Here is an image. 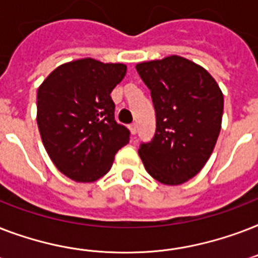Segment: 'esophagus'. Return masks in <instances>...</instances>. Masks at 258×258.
I'll return each mask as SVG.
<instances>
[{
  "instance_id": "34e87169",
  "label": "esophagus",
  "mask_w": 258,
  "mask_h": 258,
  "mask_svg": "<svg viewBox=\"0 0 258 258\" xmlns=\"http://www.w3.org/2000/svg\"><path fill=\"white\" fill-rule=\"evenodd\" d=\"M128 128H130V131H131V134H133V135H137L138 127H137V124H135V123H133V124H130Z\"/></svg>"
}]
</instances>
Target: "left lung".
<instances>
[{"instance_id":"1","label":"left lung","mask_w":258,"mask_h":258,"mask_svg":"<svg viewBox=\"0 0 258 258\" xmlns=\"http://www.w3.org/2000/svg\"><path fill=\"white\" fill-rule=\"evenodd\" d=\"M137 71L151 92L157 128L139 146L150 175L182 184L202 170L221 131L224 95L212 75L180 56L141 62Z\"/></svg>"}]
</instances>
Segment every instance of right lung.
Instances as JSON below:
<instances>
[{"mask_svg": "<svg viewBox=\"0 0 258 258\" xmlns=\"http://www.w3.org/2000/svg\"><path fill=\"white\" fill-rule=\"evenodd\" d=\"M124 64L80 58L57 67L37 91V124L58 171L93 182L109 171L130 130L115 120L111 92L124 79Z\"/></svg>", "mask_w": 258, "mask_h": 258, "instance_id": "add662e5", "label": "right lung"}]
</instances>
